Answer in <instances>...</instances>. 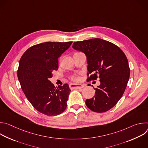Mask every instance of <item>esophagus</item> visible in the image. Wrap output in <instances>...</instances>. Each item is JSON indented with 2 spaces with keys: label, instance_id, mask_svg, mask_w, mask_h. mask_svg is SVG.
Wrapping results in <instances>:
<instances>
[{
  "label": "esophagus",
  "instance_id": "obj_1",
  "mask_svg": "<svg viewBox=\"0 0 148 148\" xmlns=\"http://www.w3.org/2000/svg\"><path fill=\"white\" fill-rule=\"evenodd\" d=\"M70 89H81L84 87V86L82 84H70Z\"/></svg>",
  "mask_w": 148,
  "mask_h": 148
}]
</instances>
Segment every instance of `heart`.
I'll list each match as a JSON object with an SVG mask.
<instances>
[{
	"label": "heart",
	"mask_w": 148,
	"mask_h": 148,
	"mask_svg": "<svg viewBox=\"0 0 148 148\" xmlns=\"http://www.w3.org/2000/svg\"><path fill=\"white\" fill-rule=\"evenodd\" d=\"M70 79L74 81H77L79 79V77L77 74H74L70 77Z\"/></svg>",
	"instance_id": "obj_1"
}]
</instances>
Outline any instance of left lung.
<instances>
[{"label":"left lung","mask_w":148,"mask_h":148,"mask_svg":"<svg viewBox=\"0 0 148 148\" xmlns=\"http://www.w3.org/2000/svg\"><path fill=\"white\" fill-rule=\"evenodd\" d=\"M73 48L87 57V80L100 79L95 96L86 101L87 107L99 113L110 110L122 97L129 81L130 69L125 54L115 45L101 38L74 42Z\"/></svg>","instance_id":"obj_1"}]
</instances>
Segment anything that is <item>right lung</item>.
Instances as JSON below:
<instances>
[{
    "label": "right lung",
    "mask_w": 148,
    "mask_h": 148,
    "mask_svg": "<svg viewBox=\"0 0 148 148\" xmlns=\"http://www.w3.org/2000/svg\"><path fill=\"white\" fill-rule=\"evenodd\" d=\"M73 41L45 42L28 49L19 61L17 77L26 98L40 113L56 116L67 107L71 90L67 84L55 87L49 80L58 68V58Z\"/></svg>",
    "instance_id": "right-lung-1"
}]
</instances>
